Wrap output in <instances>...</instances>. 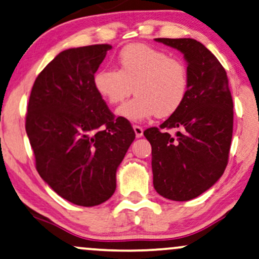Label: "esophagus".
<instances>
[{"label":"esophagus","mask_w":259,"mask_h":259,"mask_svg":"<svg viewBox=\"0 0 259 259\" xmlns=\"http://www.w3.org/2000/svg\"><path fill=\"white\" fill-rule=\"evenodd\" d=\"M133 127H134V132H135V135H136L137 139H139V137H142V135H143L142 127L139 126V125H134Z\"/></svg>","instance_id":"34e87169"}]
</instances>
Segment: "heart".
<instances>
[{"label":"heart","mask_w":259,"mask_h":259,"mask_svg":"<svg viewBox=\"0 0 259 259\" xmlns=\"http://www.w3.org/2000/svg\"><path fill=\"white\" fill-rule=\"evenodd\" d=\"M117 64L118 70H98L93 83L110 105L122 103L135 91L136 97L117 110L122 118L142 122L154 116L169 117L184 104L189 92L184 62L148 45L134 44L119 51Z\"/></svg>","instance_id":"1"}]
</instances>
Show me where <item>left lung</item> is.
Wrapping results in <instances>:
<instances>
[{"instance_id":"left-lung-1","label":"left lung","mask_w":259,"mask_h":259,"mask_svg":"<svg viewBox=\"0 0 259 259\" xmlns=\"http://www.w3.org/2000/svg\"><path fill=\"white\" fill-rule=\"evenodd\" d=\"M184 55L189 92L181 109L143 135L152 145L154 189L172 201H190L217 183L228 162L233 100L220 62L191 38H156ZM179 129L172 138L165 128Z\"/></svg>"}]
</instances>
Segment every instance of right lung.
<instances>
[{
    "label": "right lung",
    "mask_w": 259,
    "mask_h": 259,
    "mask_svg": "<svg viewBox=\"0 0 259 259\" xmlns=\"http://www.w3.org/2000/svg\"><path fill=\"white\" fill-rule=\"evenodd\" d=\"M112 47L60 52L35 78L26 133L42 181L67 201L93 207L116 190V172L133 141L132 124L114 118L94 88V74Z\"/></svg>",
    "instance_id": "right-lung-1"
}]
</instances>
